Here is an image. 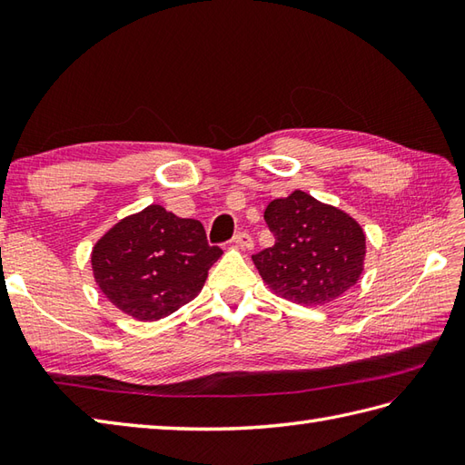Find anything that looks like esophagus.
I'll list each match as a JSON object with an SVG mask.
<instances>
[{"label": "esophagus", "instance_id": "esophagus-1", "mask_svg": "<svg viewBox=\"0 0 465 465\" xmlns=\"http://www.w3.org/2000/svg\"><path fill=\"white\" fill-rule=\"evenodd\" d=\"M233 243L242 250H252L253 248V238L248 232H240V233L233 235Z\"/></svg>", "mask_w": 465, "mask_h": 465}]
</instances>
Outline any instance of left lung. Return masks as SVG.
<instances>
[{
  "mask_svg": "<svg viewBox=\"0 0 465 465\" xmlns=\"http://www.w3.org/2000/svg\"><path fill=\"white\" fill-rule=\"evenodd\" d=\"M263 217L275 243L252 260L273 293L293 303L323 305L358 283L365 233L350 213L295 190L273 200Z\"/></svg>",
  "mask_w": 465,
  "mask_h": 465,
  "instance_id": "8db88e82",
  "label": "left lung"
}]
</instances>
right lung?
Segmentation results:
<instances>
[{
  "label": "right lung",
  "mask_w": 465,
  "mask_h": 465,
  "mask_svg": "<svg viewBox=\"0 0 465 465\" xmlns=\"http://www.w3.org/2000/svg\"><path fill=\"white\" fill-rule=\"evenodd\" d=\"M222 253L207 243L200 222L153 203L124 217L97 240L92 270L117 310L134 320L155 322L202 292Z\"/></svg>",
  "instance_id": "right-lung-1"
}]
</instances>
